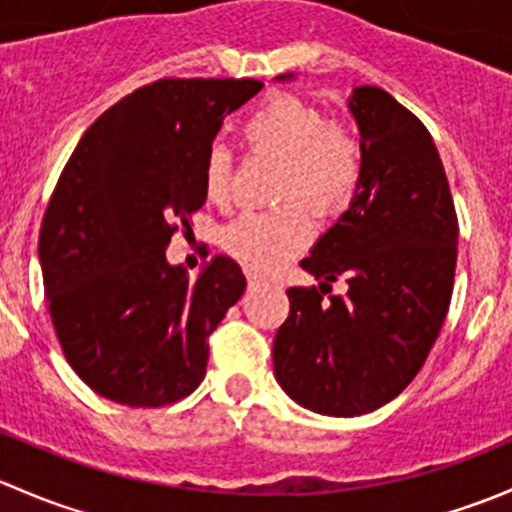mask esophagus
Here are the masks:
<instances>
[{"label":"esophagus","mask_w":512,"mask_h":512,"mask_svg":"<svg viewBox=\"0 0 512 512\" xmlns=\"http://www.w3.org/2000/svg\"><path fill=\"white\" fill-rule=\"evenodd\" d=\"M262 285H265V280H262V277H257V275L247 277V287H250V289H257V287H262Z\"/></svg>","instance_id":"34e87169"}]
</instances>
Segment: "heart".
<instances>
[{
	"instance_id": "heart-1",
	"label": "heart",
	"mask_w": 512,
	"mask_h": 512,
	"mask_svg": "<svg viewBox=\"0 0 512 512\" xmlns=\"http://www.w3.org/2000/svg\"><path fill=\"white\" fill-rule=\"evenodd\" d=\"M255 153L280 160L277 200H304L317 213L344 208L361 185L364 146L344 123H329L312 103L297 96L267 98L242 126ZM232 158L225 146H210L203 165L205 198L223 205L230 198ZM312 235L307 213L287 203L270 213H245L223 232L227 255L252 272H272L297 255Z\"/></svg>"
}]
</instances>
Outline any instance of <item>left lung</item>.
Wrapping results in <instances>:
<instances>
[{"label":"left lung","mask_w":512,"mask_h":512,"mask_svg":"<svg viewBox=\"0 0 512 512\" xmlns=\"http://www.w3.org/2000/svg\"><path fill=\"white\" fill-rule=\"evenodd\" d=\"M292 74L277 76L289 81ZM364 146L352 203L299 265L319 287H289L275 379L324 416H361L414 381L451 304L458 220L436 143L379 86L349 98ZM344 276L347 295L326 297Z\"/></svg>","instance_id":"left-lung-1"}]
</instances>
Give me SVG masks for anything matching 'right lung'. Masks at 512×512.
I'll use <instances>...</instances> for the list:
<instances>
[{
    "label": "right lung",
    "instance_id": "obj_1",
    "mask_svg": "<svg viewBox=\"0 0 512 512\" xmlns=\"http://www.w3.org/2000/svg\"><path fill=\"white\" fill-rule=\"evenodd\" d=\"M255 79H160L103 111L71 153L39 232L56 337L86 386L123 406L173 404L208 366V337L245 292L215 255L190 280L165 250L203 208V165Z\"/></svg>",
    "mask_w": 512,
    "mask_h": 512
}]
</instances>
